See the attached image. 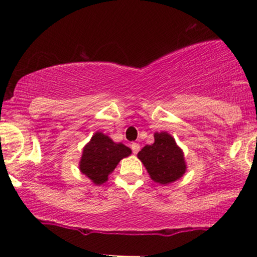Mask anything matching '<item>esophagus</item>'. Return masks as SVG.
<instances>
[{"label": "esophagus", "instance_id": "1", "mask_svg": "<svg viewBox=\"0 0 257 257\" xmlns=\"http://www.w3.org/2000/svg\"><path fill=\"white\" fill-rule=\"evenodd\" d=\"M131 147H132L133 153H134V155H137V153L140 151V145H139L138 143H132L131 144Z\"/></svg>", "mask_w": 257, "mask_h": 257}]
</instances>
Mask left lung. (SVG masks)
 Returning <instances> with one entry per match:
<instances>
[{"mask_svg": "<svg viewBox=\"0 0 257 257\" xmlns=\"http://www.w3.org/2000/svg\"><path fill=\"white\" fill-rule=\"evenodd\" d=\"M150 178L159 185H168L184 176L187 169L184 151L169 133H155V143L138 153Z\"/></svg>", "mask_w": 257, "mask_h": 257, "instance_id": "left-lung-1", "label": "left lung"}]
</instances>
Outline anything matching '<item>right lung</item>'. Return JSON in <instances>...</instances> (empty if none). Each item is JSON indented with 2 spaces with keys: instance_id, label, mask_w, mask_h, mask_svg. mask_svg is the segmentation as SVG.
Instances as JSON below:
<instances>
[{
  "instance_id": "obj_1",
  "label": "right lung",
  "mask_w": 257,
  "mask_h": 257,
  "mask_svg": "<svg viewBox=\"0 0 257 257\" xmlns=\"http://www.w3.org/2000/svg\"><path fill=\"white\" fill-rule=\"evenodd\" d=\"M132 150L122 143H114L110 137L96 132L83 147L79 172L84 174L94 185H102L108 180L117 164L131 156Z\"/></svg>"
}]
</instances>
